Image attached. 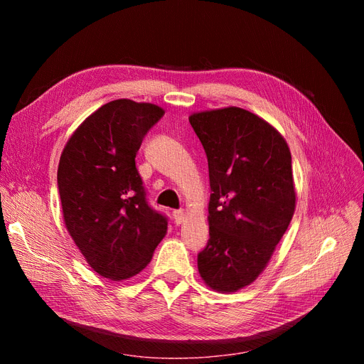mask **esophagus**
Masks as SVG:
<instances>
[{
  "instance_id": "34e87169",
  "label": "esophagus",
  "mask_w": 364,
  "mask_h": 364,
  "mask_svg": "<svg viewBox=\"0 0 364 364\" xmlns=\"http://www.w3.org/2000/svg\"><path fill=\"white\" fill-rule=\"evenodd\" d=\"M173 218H174V223L176 225H181L185 218V211L183 209H174L173 211Z\"/></svg>"
}]
</instances>
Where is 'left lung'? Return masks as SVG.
Masks as SVG:
<instances>
[{
    "instance_id": "left-lung-1",
    "label": "left lung",
    "mask_w": 364,
    "mask_h": 364,
    "mask_svg": "<svg viewBox=\"0 0 364 364\" xmlns=\"http://www.w3.org/2000/svg\"><path fill=\"white\" fill-rule=\"evenodd\" d=\"M209 170V240L197 267L209 287H246L267 266L294 213L291 155L267 121L240 107L193 114Z\"/></svg>"
}]
</instances>
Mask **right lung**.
<instances>
[{"mask_svg":"<svg viewBox=\"0 0 364 364\" xmlns=\"http://www.w3.org/2000/svg\"><path fill=\"white\" fill-rule=\"evenodd\" d=\"M162 117L156 105L114 100L87 117L62 151L58 188L65 225L105 278L139 273L167 232L168 218L149 203L135 164L142 139Z\"/></svg>","mask_w":364,"mask_h":364,"instance_id":"add662e5","label":"right lung"}]
</instances>
